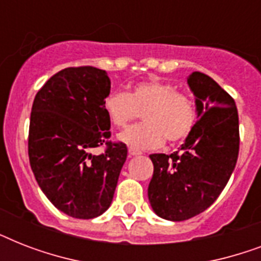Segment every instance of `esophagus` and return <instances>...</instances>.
I'll use <instances>...</instances> for the list:
<instances>
[{
    "instance_id": "1",
    "label": "esophagus",
    "mask_w": 261,
    "mask_h": 261,
    "mask_svg": "<svg viewBox=\"0 0 261 261\" xmlns=\"http://www.w3.org/2000/svg\"><path fill=\"white\" fill-rule=\"evenodd\" d=\"M128 154H130V157H134V155L141 154V151L137 150V149H133V147H128Z\"/></svg>"
}]
</instances>
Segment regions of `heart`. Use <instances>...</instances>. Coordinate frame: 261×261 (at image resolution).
I'll return each instance as SVG.
<instances>
[{
  "mask_svg": "<svg viewBox=\"0 0 261 261\" xmlns=\"http://www.w3.org/2000/svg\"><path fill=\"white\" fill-rule=\"evenodd\" d=\"M104 110L116 127L143 112V124L127 127L118 138L137 150L157 149L165 142H182L192 133L196 123V106L190 94L160 80L137 84L130 93L112 92L104 100Z\"/></svg>",
  "mask_w": 261,
  "mask_h": 261,
  "instance_id": "b5f03b06",
  "label": "heart"
}]
</instances>
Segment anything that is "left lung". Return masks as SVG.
<instances>
[{
    "instance_id": "8db88e82",
    "label": "left lung",
    "mask_w": 261,
    "mask_h": 261,
    "mask_svg": "<svg viewBox=\"0 0 261 261\" xmlns=\"http://www.w3.org/2000/svg\"><path fill=\"white\" fill-rule=\"evenodd\" d=\"M195 94L198 120L186 142L172 154H150L154 165L147 196L155 214L186 221L217 200L234 171L240 149L234 100L208 75L187 79Z\"/></svg>"
}]
</instances>
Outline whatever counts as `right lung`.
Masks as SVG:
<instances>
[{
  "instance_id": "right-lung-1",
  "label": "right lung",
  "mask_w": 261,
  "mask_h": 261,
  "mask_svg": "<svg viewBox=\"0 0 261 261\" xmlns=\"http://www.w3.org/2000/svg\"><path fill=\"white\" fill-rule=\"evenodd\" d=\"M111 81L93 66L67 67L35 96L28 155L40 190L58 210L80 219L96 218L111 206L127 146L111 142L104 110ZM106 145L93 156L90 150Z\"/></svg>"
}]
</instances>
